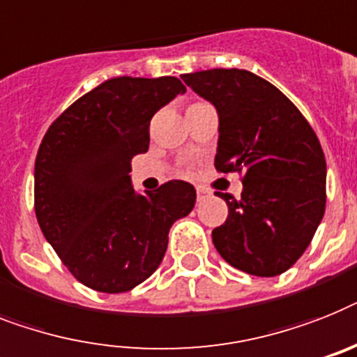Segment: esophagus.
Segmentation results:
<instances>
[{
    "instance_id": "obj_1",
    "label": "esophagus",
    "mask_w": 357,
    "mask_h": 357,
    "mask_svg": "<svg viewBox=\"0 0 357 357\" xmlns=\"http://www.w3.org/2000/svg\"><path fill=\"white\" fill-rule=\"evenodd\" d=\"M208 197H210V191L206 190V188H197V200H199V202L206 200Z\"/></svg>"
}]
</instances>
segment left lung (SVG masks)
<instances>
[{
    "label": "left lung",
    "mask_w": 357,
    "mask_h": 357,
    "mask_svg": "<svg viewBox=\"0 0 357 357\" xmlns=\"http://www.w3.org/2000/svg\"><path fill=\"white\" fill-rule=\"evenodd\" d=\"M219 113L215 167L243 176L241 199L211 231L220 257L237 270L273 278L308 248L326 204V162L316 132L281 91L244 69L182 75Z\"/></svg>",
    "instance_id": "left-lung-1"
}]
</instances>
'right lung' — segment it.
Listing matches in <instances>:
<instances>
[{
    "label": "right lung",
    "mask_w": 357,
    "mask_h": 357,
    "mask_svg": "<svg viewBox=\"0 0 357 357\" xmlns=\"http://www.w3.org/2000/svg\"><path fill=\"white\" fill-rule=\"evenodd\" d=\"M175 76L105 79L51 123L34 166V210L41 231L79 282L122 294L164 259L167 234L195 206L190 182L137 193L131 158L149 147V122L176 94Z\"/></svg>",
    "instance_id": "add662e5"
}]
</instances>
